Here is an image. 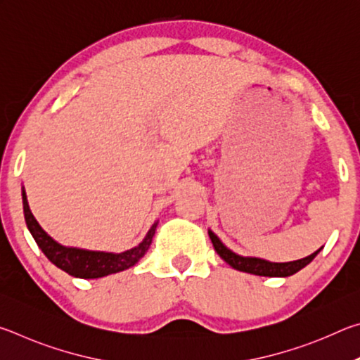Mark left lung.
<instances>
[{
	"mask_svg": "<svg viewBox=\"0 0 360 360\" xmlns=\"http://www.w3.org/2000/svg\"><path fill=\"white\" fill-rule=\"evenodd\" d=\"M208 233H210L212 246H214L216 252L221 255L222 260L227 262V264L231 268H235V270L251 273V275H257V276L285 278V276L294 275V273L300 271L302 268L307 266L322 249V248L318 249V251L313 252L311 255H308V257H304V259L294 260V262H284V264H278V262H268V260L259 259V257H243V255L235 254L233 251H230L227 246H224V243L219 240L211 230H208Z\"/></svg>",
	"mask_w": 360,
	"mask_h": 360,
	"instance_id": "obj_1",
	"label": "left lung"
}]
</instances>
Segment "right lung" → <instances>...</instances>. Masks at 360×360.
<instances>
[{"label": "right lung", "mask_w": 360, "mask_h": 360, "mask_svg": "<svg viewBox=\"0 0 360 360\" xmlns=\"http://www.w3.org/2000/svg\"><path fill=\"white\" fill-rule=\"evenodd\" d=\"M22 200H23V214H25V222L30 233L36 241V245L44 252L46 257L52 262L53 265L58 266L60 270L68 273V275L82 279H95L103 278L112 273L124 271L127 268L138 264V260L148 252L152 243V236L155 233L157 222L152 225L144 240L139 243L136 248L129 249V251L112 254V252H101V251H85V249L77 248H66L58 245V243L51 238L41 225L36 221L33 212L30 211L27 193L22 188Z\"/></svg>", "instance_id": "obj_1"}]
</instances>
